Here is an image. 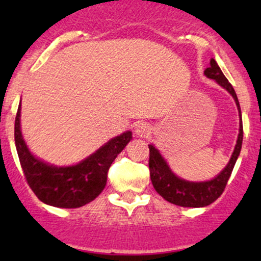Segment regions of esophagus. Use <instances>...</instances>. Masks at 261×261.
I'll return each instance as SVG.
<instances>
[{
	"label": "esophagus",
	"instance_id": "1",
	"mask_svg": "<svg viewBox=\"0 0 261 261\" xmlns=\"http://www.w3.org/2000/svg\"><path fill=\"white\" fill-rule=\"evenodd\" d=\"M149 134H151V127H149V125L146 124V122H140V124H137L136 127H135V135H136L137 137H141V139H145V137H147Z\"/></svg>",
	"mask_w": 261,
	"mask_h": 261
}]
</instances>
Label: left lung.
<instances>
[{"mask_svg":"<svg viewBox=\"0 0 261 261\" xmlns=\"http://www.w3.org/2000/svg\"><path fill=\"white\" fill-rule=\"evenodd\" d=\"M203 74L207 79L216 81L218 85L226 89L233 97L239 113V134L233 153L230 155L227 166L215 178L206 181H189L179 178L172 172L167 161L164 160L161 152L154 147V145H148L149 175H151L153 188L164 200L170 203H174V205L182 206V207H205L210 203L216 201L223 193L227 181L232 174L236 162L241 153L242 142H243V122H242L241 106H239L238 98H237L232 85L224 77L220 66L214 59H211L210 67L203 71Z\"/></svg>","mask_w":261,"mask_h":261,"instance_id":"8db88e82","label":"left lung"}]
</instances>
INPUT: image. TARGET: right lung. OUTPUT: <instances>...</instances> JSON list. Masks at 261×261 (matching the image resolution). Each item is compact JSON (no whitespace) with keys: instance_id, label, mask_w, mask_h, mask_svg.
Segmentation results:
<instances>
[{"instance_id":"1","label":"right lung","mask_w":261,"mask_h":261,"mask_svg":"<svg viewBox=\"0 0 261 261\" xmlns=\"http://www.w3.org/2000/svg\"><path fill=\"white\" fill-rule=\"evenodd\" d=\"M130 140L133 133L126 131L80 163L58 167L29 151L20 130V103L14 122L17 153L27 181L40 201L55 207L76 208L93 201L106 188L108 170Z\"/></svg>"}]
</instances>
